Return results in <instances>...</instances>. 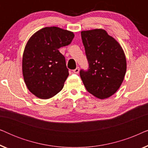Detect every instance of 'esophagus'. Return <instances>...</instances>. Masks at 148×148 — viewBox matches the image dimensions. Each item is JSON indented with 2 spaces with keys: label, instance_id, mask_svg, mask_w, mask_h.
I'll return each instance as SVG.
<instances>
[{
  "label": "esophagus",
  "instance_id": "34e87169",
  "mask_svg": "<svg viewBox=\"0 0 148 148\" xmlns=\"http://www.w3.org/2000/svg\"><path fill=\"white\" fill-rule=\"evenodd\" d=\"M79 71V66H77L76 69H75L73 70V72L75 73H78Z\"/></svg>",
  "mask_w": 148,
  "mask_h": 148
}]
</instances>
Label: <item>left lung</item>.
<instances>
[{"mask_svg":"<svg viewBox=\"0 0 148 148\" xmlns=\"http://www.w3.org/2000/svg\"><path fill=\"white\" fill-rule=\"evenodd\" d=\"M88 69L79 75L86 90L100 99L119 90L127 70L126 58L119 42L102 29L82 32Z\"/></svg>","mask_w":148,"mask_h":148,"instance_id":"1","label":"left lung"}]
</instances>
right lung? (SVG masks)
Listing matches in <instances>:
<instances>
[{"mask_svg": "<svg viewBox=\"0 0 148 148\" xmlns=\"http://www.w3.org/2000/svg\"><path fill=\"white\" fill-rule=\"evenodd\" d=\"M73 38L71 32L46 27L28 40L23 55V75L28 90L38 98H52L63 88L69 69L58 49L70 44Z\"/></svg>", "mask_w": 148, "mask_h": 148, "instance_id": "obj_1", "label": "right lung"}]
</instances>
